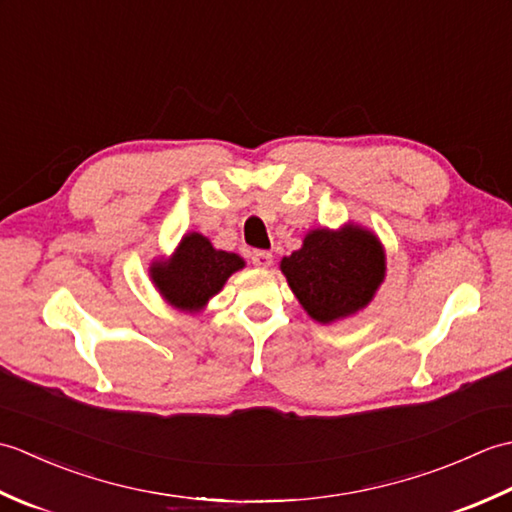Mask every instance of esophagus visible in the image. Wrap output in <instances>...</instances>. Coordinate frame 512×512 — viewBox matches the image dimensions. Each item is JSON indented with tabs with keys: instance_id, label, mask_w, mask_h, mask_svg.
Listing matches in <instances>:
<instances>
[{
	"instance_id": "esophagus-1",
	"label": "esophagus",
	"mask_w": 512,
	"mask_h": 512,
	"mask_svg": "<svg viewBox=\"0 0 512 512\" xmlns=\"http://www.w3.org/2000/svg\"><path fill=\"white\" fill-rule=\"evenodd\" d=\"M250 262H253L257 268H268L273 264V253H268V250H253Z\"/></svg>"
}]
</instances>
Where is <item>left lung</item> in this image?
<instances>
[{
    "mask_svg": "<svg viewBox=\"0 0 512 512\" xmlns=\"http://www.w3.org/2000/svg\"><path fill=\"white\" fill-rule=\"evenodd\" d=\"M279 268L308 317L328 325L372 303L385 281L387 257L374 231L347 222L339 228H312Z\"/></svg>",
    "mask_w": 512,
    "mask_h": 512,
    "instance_id": "obj_1",
    "label": "left lung"
}]
</instances>
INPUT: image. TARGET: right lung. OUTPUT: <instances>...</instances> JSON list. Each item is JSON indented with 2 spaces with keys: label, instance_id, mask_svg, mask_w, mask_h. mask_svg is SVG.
<instances>
[{
  "label": "right lung",
  "instance_id": "right-lung-1",
  "mask_svg": "<svg viewBox=\"0 0 512 512\" xmlns=\"http://www.w3.org/2000/svg\"><path fill=\"white\" fill-rule=\"evenodd\" d=\"M246 262L237 253L217 250L202 233H184L171 257L149 264L151 284L171 308L198 314Z\"/></svg>",
  "mask_w": 512,
  "mask_h": 512
}]
</instances>
